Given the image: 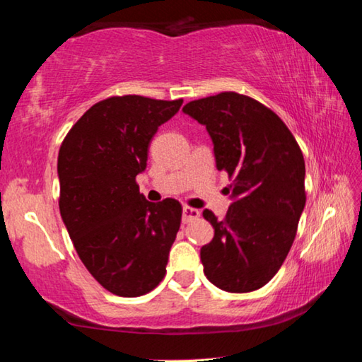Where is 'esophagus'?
Returning <instances> with one entry per match:
<instances>
[{
  "label": "esophagus",
  "mask_w": 362,
  "mask_h": 362,
  "mask_svg": "<svg viewBox=\"0 0 362 362\" xmlns=\"http://www.w3.org/2000/svg\"><path fill=\"white\" fill-rule=\"evenodd\" d=\"M198 217H199V211L198 209H193V207H188V206H185L182 209V222L183 223L192 222V220L198 218Z\"/></svg>",
  "instance_id": "obj_1"
}]
</instances>
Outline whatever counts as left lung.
<instances>
[{
	"mask_svg": "<svg viewBox=\"0 0 362 362\" xmlns=\"http://www.w3.org/2000/svg\"><path fill=\"white\" fill-rule=\"evenodd\" d=\"M214 144L218 170L233 177L225 220L204 209L214 238L201 247L206 278L226 292L265 286L283 265L305 207V161L276 113L247 95L220 93L182 110Z\"/></svg>",
	"mask_w": 362,
	"mask_h": 362,
	"instance_id": "left-lung-1",
	"label": "left lung"
}]
</instances>
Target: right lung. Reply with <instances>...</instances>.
I'll list each match as a JSON object with an SVG mask.
<instances>
[{"mask_svg": "<svg viewBox=\"0 0 362 362\" xmlns=\"http://www.w3.org/2000/svg\"><path fill=\"white\" fill-rule=\"evenodd\" d=\"M182 103L110 97L76 121L59 150L60 216L84 267L115 296H144L166 274L182 206L146 201L136 177L158 127Z\"/></svg>", "mask_w": 362, "mask_h": 362, "instance_id": "right-lung-1", "label": "right lung"}]
</instances>
